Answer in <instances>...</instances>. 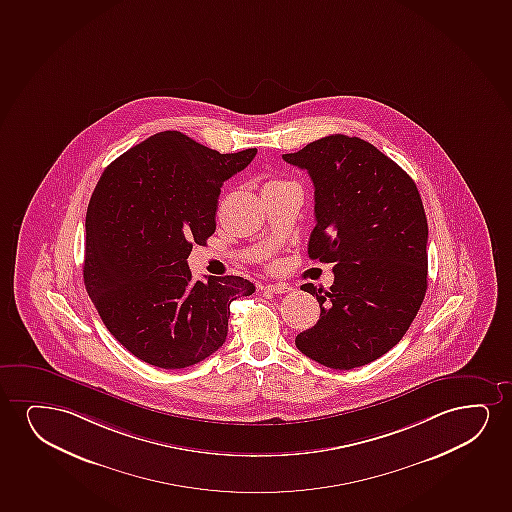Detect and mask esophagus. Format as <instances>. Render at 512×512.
<instances>
[{"instance_id":"1","label":"esophagus","mask_w":512,"mask_h":512,"mask_svg":"<svg viewBox=\"0 0 512 512\" xmlns=\"http://www.w3.org/2000/svg\"><path fill=\"white\" fill-rule=\"evenodd\" d=\"M266 288L267 292H273V293H288L292 292V286L285 285V283H276V285H266L264 286Z\"/></svg>"}]
</instances>
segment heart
<instances>
[{
  "mask_svg": "<svg viewBox=\"0 0 512 512\" xmlns=\"http://www.w3.org/2000/svg\"><path fill=\"white\" fill-rule=\"evenodd\" d=\"M279 184H285V182H281V180H269L266 186H279Z\"/></svg>",
  "mask_w": 512,
  "mask_h": 512,
  "instance_id": "obj_1",
  "label": "heart"
}]
</instances>
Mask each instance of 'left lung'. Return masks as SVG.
<instances>
[{
    "label": "left lung",
    "mask_w": 512,
    "mask_h": 512,
    "mask_svg": "<svg viewBox=\"0 0 512 512\" xmlns=\"http://www.w3.org/2000/svg\"><path fill=\"white\" fill-rule=\"evenodd\" d=\"M283 160L314 184L309 257L333 262L335 281L316 295L318 323L295 346L333 370L368 365L403 339L427 290V219L412 177L377 147L342 133Z\"/></svg>",
    "instance_id": "left-lung-1"
}]
</instances>
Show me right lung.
Listing matches in <instances>:
<instances>
[{
	"instance_id": "right-lung-1",
	"label": "right lung",
	"mask_w": 512,
	"mask_h": 512,
	"mask_svg": "<svg viewBox=\"0 0 512 512\" xmlns=\"http://www.w3.org/2000/svg\"><path fill=\"white\" fill-rule=\"evenodd\" d=\"M257 149L220 154L168 130L121 154L87 210L83 279L107 330L133 356L177 370L226 342L231 302L255 292L239 276L194 281L187 257L215 233L220 187Z\"/></svg>"
}]
</instances>
